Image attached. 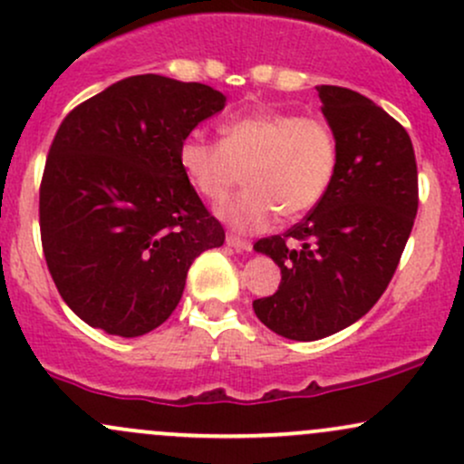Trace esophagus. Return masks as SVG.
Returning a JSON list of instances; mask_svg holds the SVG:
<instances>
[{
	"label": "esophagus",
	"mask_w": 464,
	"mask_h": 464,
	"mask_svg": "<svg viewBox=\"0 0 464 464\" xmlns=\"http://www.w3.org/2000/svg\"><path fill=\"white\" fill-rule=\"evenodd\" d=\"M227 246H231L233 250H237V253H248V250L253 248V244H250L248 239H242V237L233 236V233H228V236H227Z\"/></svg>",
	"instance_id": "esophagus-1"
}]
</instances>
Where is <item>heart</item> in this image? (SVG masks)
Returning a JSON list of instances; mask_svg holds the SVG:
<instances>
[{"mask_svg": "<svg viewBox=\"0 0 464 464\" xmlns=\"http://www.w3.org/2000/svg\"><path fill=\"white\" fill-rule=\"evenodd\" d=\"M222 141L189 132L179 146V165L189 185L216 200L246 169L248 189L218 202L216 216L237 231H264L279 211L296 218L327 194L338 163L332 129L318 117L284 111L228 117Z\"/></svg>", "mask_w": 464, "mask_h": 464, "instance_id": "heart-1", "label": "heart"}]
</instances>
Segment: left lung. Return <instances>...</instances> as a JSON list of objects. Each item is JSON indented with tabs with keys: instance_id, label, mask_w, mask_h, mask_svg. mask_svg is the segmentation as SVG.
Returning <instances> with one entry per match:
<instances>
[{
	"instance_id": "8db88e82",
	"label": "left lung",
	"mask_w": 464,
	"mask_h": 464,
	"mask_svg": "<svg viewBox=\"0 0 464 464\" xmlns=\"http://www.w3.org/2000/svg\"><path fill=\"white\" fill-rule=\"evenodd\" d=\"M316 89L338 148L332 185L299 225L253 246L281 268L279 290L253 301L255 314L303 343L349 327L380 301L419 207L406 129L358 92Z\"/></svg>"
}]
</instances>
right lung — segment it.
Instances as JSON below:
<instances>
[{"instance_id": "1", "label": "right lung", "mask_w": 464, "mask_h": 464, "mask_svg": "<svg viewBox=\"0 0 464 464\" xmlns=\"http://www.w3.org/2000/svg\"><path fill=\"white\" fill-rule=\"evenodd\" d=\"M227 98L143 73L63 120L39 194L41 242L63 301L95 329L137 338L169 318L191 262L225 244L179 165V146Z\"/></svg>"}]
</instances>
